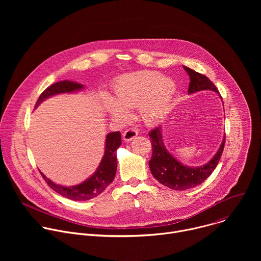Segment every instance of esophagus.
I'll return each instance as SVG.
<instances>
[{
    "instance_id": "34e87169",
    "label": "esophagus",
    "mask_w": 261,
    "mask_h": 261,
    "mask_svg": "<svg viewBox=\"0 0 261 261\" xmlns=\"http://www.w3.org/2000/svg\"><path fill=\"white\" fill-rule=\"evenodd\" d=\"M137 135H138V132H137L136 130H134V129H128V130H126V131L124 132V134H123V139H124L125 141H131V140H133Z\"/></svg>"
}]
</instances>
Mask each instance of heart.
<instances>
[{
  "label": "heart",
  "mask_w": 261,
  "mask_h": 261,
  "mask_svg": "<svg viewBox=\"0 0 261 261\" xmlns=\"http://www.w3.org/2000/svg\"><path fill=\"white\" fill-rule=\"evenodd\" d=\"M176 92L175 82L154 70H142L124 74L113 84V97L101 99L103 113L116 123L129 119L128 110L137 108L141 122L155 126L169 113Z\"/></svg>",
  "instance_id": "1"
}]
</instances>
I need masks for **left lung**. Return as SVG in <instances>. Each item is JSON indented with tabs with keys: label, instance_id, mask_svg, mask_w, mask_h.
<instances>
[{
	"label": "left lung",
	"instance_id": "8db88e82",
	"mask_svg": "<svg viewBox=\"0 0 261 261\" xmlns=\"http://www.w3.org/2000/svg\"><path fill=\"white\" fill-rule=\"evenodd\" d=\"M182 67L190 77L188 90L189 95L200 91H213L220 96L215 85L206 76L192 70L191 68H188L187 66ZM150 138L152 140L153 147V155L151 160L148 161L151 172L159 182L176 191L191 189L203 182L218 165L225 143L224 134L218 151L212 159L200 166H188L179 162L168 152L163 142L161 126H158L150 132Z\"/></svg>",
	"mask_w": 261,
	"mask_h": 261
}]
</instances>
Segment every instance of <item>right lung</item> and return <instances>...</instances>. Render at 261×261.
<instances>
[{
	"mask_svg": "<svg viewBox=\"0 0 261 261\" xmlns=\"http://www.w3.org/2000/svg\"><path fill=\"white\" fill-rule=\"evenodd\" d=\"M84 89V85L73 81H63L56 83L48 87L39 96L35 108L38 107L44 100L53 96L60 94L76 93ZM121 144V133L119 131L108 133L105 137L104 155L101 159L99 166L90 177H88L81 184L74 186L59 185L46 177L41 171L40 173L49 187L60 195L74 201H86L92 199L101 194L107 188V186L114 180L118 166L117 150Z\"/></svg>",
	"mask_w": 261,
	"mask_h": 261,
	"instance_id": "add662e5",
	"label": "right lung"
}]
</instances>
